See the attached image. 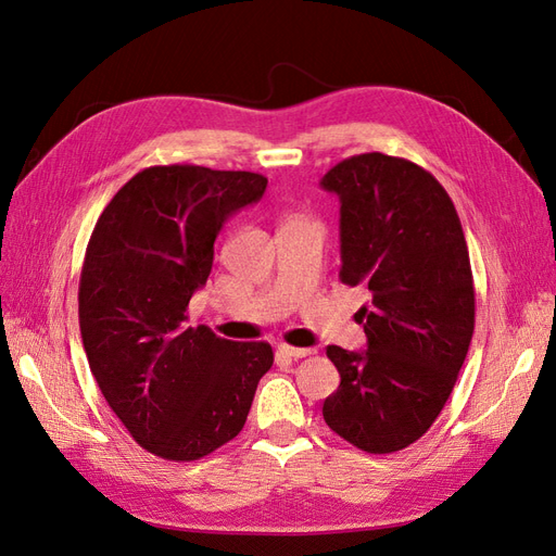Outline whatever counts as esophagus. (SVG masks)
<instances>
[{
    "label": "esophagus",
    "instance_id": "obj_1",
    "mask_svg": "<svg viewBox=\"0 0 556 556\" xmlns=\"http://www.w3.org/2000/svg\"><path fill=\"white\" fill-rule=\"evenodd\" d=\"M278 352H280V355H285V357H290V359H301V357H311L313 355L311 348H294V345H288V343H280Z\"/></svg>",
    "mask_w": 556,
    "mask_h": 556
}]
</instances>
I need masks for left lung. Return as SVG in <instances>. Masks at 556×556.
Returning a JSON list of instances; mask_svg holds the SVG:
<instances>
[{
  "mask_svg": "<svg viewBox=\"0 0 556 556\" xmlns=\"http://www.w3.org/2000/svg\"><path fill=\"white\" fill-rule=\"evenodd\" d=\"M341 201V274L371 294L357 311L366 350L327 348L341 384L323 415L355 447H408L441 415L476 327L468 245L450 194L422 166L382 153L323 178Z\"/></svg>",
  "mask_w": 556,
  "mask_h": 556,
  "instance_id": "1",
  "label": "left lung"
}]
</instances>
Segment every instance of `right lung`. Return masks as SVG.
Returning <instances> with one entry per match:
<instances>
[{
  "instance_id": "obj_1",
  "label": "right lung",
  "mask_w": 556,
  "mask_h": 556,
  "mask_svg": "<svg viewBox=\"0 0 556 556\" xmlns=\"http://www.w3.org/2000/svg\"><path fill=\"white\" fill-rule=\"evenodd\" d=\"M266 178L197 164L148 166L109 201L92 229L78 285L90 371L143 450L194 462L245 425L268 343H233L188 327L225 220L255 204Z\"/></svg>"
}]
</instances>
